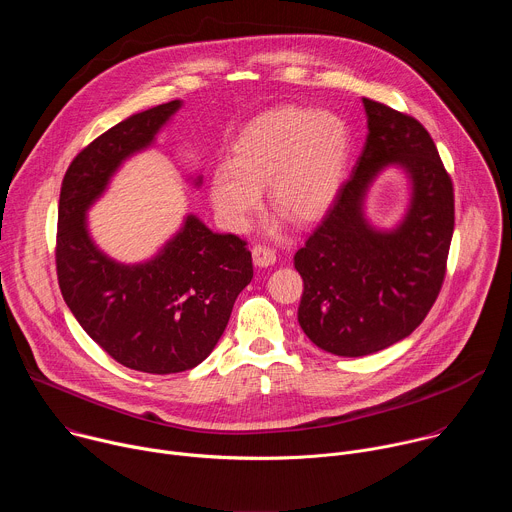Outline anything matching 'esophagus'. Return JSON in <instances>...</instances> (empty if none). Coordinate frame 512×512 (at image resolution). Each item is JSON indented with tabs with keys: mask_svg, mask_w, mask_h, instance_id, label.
Listing matches in <instances>:
<instances>
[{
	"mask_svg": "<svg viewBox=\"0 0 512 512\" xmlns=\"http://www.w3.org/2000/svg\"><path fill=\"white\" fill-rule=\"evenodd\" d=\"M251 255H253V263L257 267H269L275 263V251L265 247V245H255L251 249Z\"/></svg>",
	"mask_w": 512,
	"mask_h": 512,
	"instance_id": "obj_1",
	"label": "esophagus"
}]
</instances>
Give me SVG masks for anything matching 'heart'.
Returning a JSON list of instances; mask_svg holds the SVG:
<instances>
[{"mask_svg": "<svg viewBox=\"0 0 512 512\" xmlns=\"http://www.w3.org/2000/svg\"><path fill=\"white\" fill-rule=\"evenodd\" d=\"M346 127L330 115L283 107L251 121L233 145L231 162L214 170L210 198L223 221L245 229L267 186L271 206L308 223L330 206L346 160Z\"/></svg>", "mask_w": 512, "mask_h": 512, "instance_id": "b5f03b06", "label": "heart"}]
</instances>
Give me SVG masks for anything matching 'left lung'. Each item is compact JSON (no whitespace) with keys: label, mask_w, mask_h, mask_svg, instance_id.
<instances>
[{"label":"left lung","mask_w":512,"mask_h":512,"mask_svg":"<svg viewBox=\"0 0 512 512\" xmlns=\"http://www.w3.org/2000/svg\"><path fill=\"white\" fill-rule=\"evenodd\" d=\"M369 135L350 178L296 253L304 279L298 322L322 350L364 356L407 338L440 294L454 235V186L427 129L383 103L362 99ZM389 165L410 180L402 221L385 232L363 214Z\"/></svg>","instance_id":"left-lung-1"}]
</instances>
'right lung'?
Returning a JSON list of instances; mask_svg holds the SVG:
<instances>
[{"instance_id": "1", "label": "right lung", "mask_w": 512, "mask_h": 512, "mask_svg": "<svg viewBox=\"0 0 512 512\" xmlns=\"http://www.w3.org/2000/svg\"><path fill=\"white\" fill-rule=\"evenodd\" d=\"M180 107L170 101L135 113L91 141L68 166L58 202L56 273L66 306L111 358L152 375L200 364L253 279L247 243L212 233L194 214L158 255L135 265L111 259L91 239L87 210ZM200 182L202 176L194 186Z\"/></svg>"}]
</instances>
